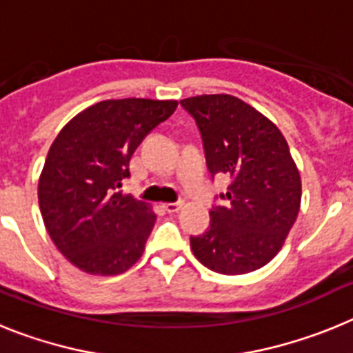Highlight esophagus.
Wrapping results in <instances>:
<instances>
[{
	"label": "esophagus",
	"mask_w": 353,
	"mask_h": 353,
	"mask_svg": "<svg viewBox=\"0 0 353 353\" xmlns=\"http://www.w3.org/2000/svg\"><path fill=\"white\" fill-rule=\"evenodd\" d=\"M182 201H174V203H164L162 207H164L166 212H170V214H174V212H179L182 208Z\"/></svg>",
	"instance_id": "obj_1"
}]
</instances>
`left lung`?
Segmentation results:
<instances>
[{
	"label": "left lung",
	"instance_id": "8db88e82",
	"mask_svg": "<svg viewBox=\"0 0 353 353\" xmlns=\"http://www.w3.org/2000/svg\"><path fill=\"white\" fill-rule=\"evenodd\" d=\"M196 120L212 176L230 179L210 210V228L191 236L207 269L239 276L261 269L285 244L301 208V174L281 130L233 95L180 101Z\"/></svg>",
	"mask_w": 353,
	"mask_h": 353
}]
</instances>
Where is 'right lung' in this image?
Returning a JSON list of instances; mask_svg holds the SVG:
<instances>
[{"label": "right lung", "mask_w": 353, "mask_h": 353, "mask_svg": "<svg viewBox=\"0 0 353 353\" xmlns=\"http://www.w3.org/2000/svg\"><path fill=\"white\" fill-rule=\"evenodd\" d=\"M176 101L120 99L81 111L49 148L39 180L43 224L60 252L93 276H117L141 258L157 215L121 194L130 157Z\"/></svg>", "instance_id": "obj_1"}]
</instances>
